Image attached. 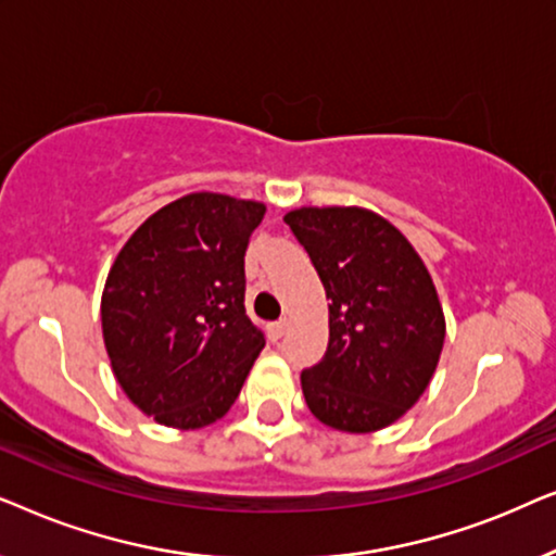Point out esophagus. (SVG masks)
Returning <instances> with one entry per match:
<instances>
[{"label": "esophagus", "mask_w": 556, "mask_h": 556, "mask_svg": "<svg viewBox=\"0 0 556 556\" xmlns=\"http://www.w3.org/2000/svg\"><path fill=\"white\" fill-rule=\"evenodd\" d=\"M286 326H288L286 318H280V321H273V324L268 326V339H270V341H278V339L286 333Z\"/></svg>", "instance_id": "obj_1"}]
</instances>
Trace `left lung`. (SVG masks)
<instances>
[{
    "label": "left lung",
    "instance_id": "8db88e82",
    "mask_svg": "<svg viewBox=\"0 0 556 556\" xmlns=\"http://www.w3.org/2000/svg\"><path fill=\"white\" fill-rule=\"evenodd\" d=\"M329 299V346L301 371L314 417L341 432L400 420L428 390L445 341L438 291L397 227L362 207L286 215Z\"/></svg>",
    "mask_w": 556,
    "mask_h": 556
}]
</instances>
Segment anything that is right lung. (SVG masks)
Instances as JSON below:
<instances>
[{
  "mask_svg": "<svg viewBox=\"0 0 556 556\" xmlns=\"http://www.w3.org/2000/svg\"><path fill=\"white\" fill-rule=\"evenodd\" d=\"M265 204L194 192L154 212L113 263L103 341L141 413L197 430L238 400L265 337L245 314V250Z\"/></svg>",
  "mask_w": 556,
  "mask_h": 556,
  "instance_id": "right-lung-1",
  "label": "right lung"
}]
</instances>
